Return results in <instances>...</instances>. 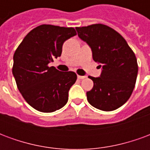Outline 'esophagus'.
<instances>
[{
    "mask_svg": "<svg viewBox=\"0 0 150 150\" xmlns=\"http://www.w3.org/2000/svg\"><path fill=\"white\" fill-rule=\"evenodd\" d=\"M77 78H78L79 79H83L86 78V76H83V75H78V76H77Z\"/></svg>",
    "mask_w": 150,
    "mask_h": 150,
    "instance_id": "esophagus-1",
    "label": "esophagus"
}]
</instances>
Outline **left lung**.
Listing matches in <instances>:
<instances>
[{
	"instance_id": "8db88e82",
	"label": "left lung",
	"mask_w": 150,
	"mask_h": 150,
	"mask_svg": "<svg viewBox=\"0 0 150 150\" xmlns=\"http://www.w3.org/2000/svg\"><path fill=\"white\" fill-rule=\"evenodd\" d=\"M75 29L101 67L100 77L90 76L94 86L87 91L88 101L100 110L117 109L127 102L135 87L138 66L134 53L119 33L105 25Z\"/></svg>"
}]
</instances>
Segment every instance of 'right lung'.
<instances>
[{
	"mask_svg": "<svg viewBox=\"0 0 150 150\" xmlns=\"http://www.w3.org/2000/svg\"><path fill=\"white\" fill-rule=\"evenodd\" d=\"M75 35L74 28L42 25L32 30L16 50L13 75L19 91L34 109L52 112L67 103L77 75L49 64L61 56L66 40Z\"/></svg>",
	"mask_w": 150,
	"mask_h": 150,
	"instance_id": "1",
	"label": "right lung"
}]
</instances>
